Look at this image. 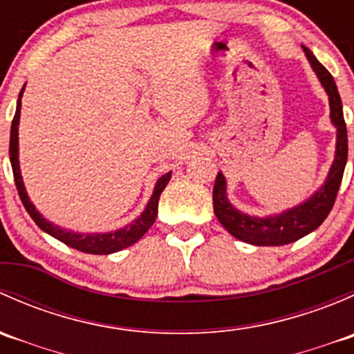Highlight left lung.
Returning <instances> with one entry per match:
<instances>
[{"mask_svg":"<svg viewBox=\"0 0 354 354\" xmlns=\"http://www.w3.org/2000/svg\"><path fill=\"white\" fill-rule=\"evenodd\" d=\"M303 51H305L312 70L315 71L317 78L320 80V85L329 95L330 123L335 128L334 160H332L326 181L315 194L291 209L263 217L241 212L230 202L226 194V178L219 171L212 192L214 212H216L219 223L226 227L227 233L245 243L257 246H281L306 236L315 231L329 216L335 197H337L339 187H341L346 160H348V130H346L344 114H342L341 95H339L334 78L327 71V68L313 56L308 48L303 46Z\"/></svg>","mask_w":354,"mask_h":354,"instance_id":"1","label":"left lung"}]
</instances>
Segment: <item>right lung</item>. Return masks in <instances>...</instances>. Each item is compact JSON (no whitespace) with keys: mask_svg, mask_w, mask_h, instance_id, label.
<instances>
[{"mask_svg":"<svg viewBox=\"0 0 354 354\" xmlns=\"http://www.w3.org/2000/svg\"><path fill=\"white\" fill-rule=\"evenodd\" d=\"M25 91V85L22 87L19 94V101H17V111L15 116L12 121V131H10V162H12L13 169V178H15L17 190H19L20 200H22L24 207L27 209V212L30 214V217L34 219V223L41 227L44 233L51 234L56 240L63 241V243L71 246V248L78 250V252L84 253H92V255H109V253L120 252V250L127 248V246L137 243L149 230L154 224L156 216H157V205H159V197L162 194V190L166 188V185L171 180V171L169 173L162 174L159 180L156 181L154 192H152V197L145 205L144 212L137 217L135 221L128 223L127 226L120 227V230L109 231V233H78V231L66 230V227L58 226V224L51 223V221L46 219L37 209H35L34 203L30 202V197L27 195L25 190L22 171H20V160H19V123H20V108H22V95Z\"/></svg>","mask_w":354,"mask_h":354,"instance_id":"right-lung-1","label":"right lung"}]
</instances>
